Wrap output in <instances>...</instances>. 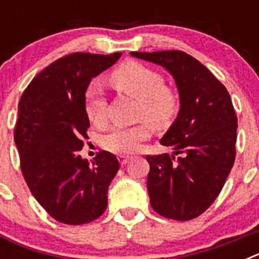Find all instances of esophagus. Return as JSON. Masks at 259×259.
I'll use <instances>...</instances> for the list:
<instances>
[{
	"label": "esophagus",
	"mask_w": 259,
	"mask_h": 259,
	"mask_svg": "<svg viewBox=\"0 0 259 259\" xmlns=\"http://www.w3.org/2000/svg\"><path fill=\"white\" fill-rule=\"evenodd\" d=\"M118 159H119V162H120V164H122V166H125V164L128 163V161L131 159V157H130V155L120 154V155H119V157H118Z\"/></svg>",
	"instance_id": "34e87169"
}]
</instances>
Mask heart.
<instances>
[{"label":"heart","instance_id":"b5f03b06","mask_svg":"<svg viewBox=\"0 0 259 259\" xmlns=\"http://www.w3.org/2000/svg\"><path fill=\"white\" fill-rule=\"evenodd\" d=\"M110 81L122 92L140 101V118H145L155 127H164L179 111V98L174 91L164 87L159 72L137 62L120 66L110 75ZM84 109L93 124L101 125L106 119V97L101 87L92 84L85 91ZM149 136L146 123L132 127H115L102 139L106 150L116 154H131Z\"/></svg>","mask_w":259,"mask_h":259}]
</instances>
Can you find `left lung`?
I'll list each match as a JSON object with an SVG mask.
<instances>
[{"label": "left lung", "instance_id": "1", "mask_svg": "<svg viewBox=\"0 0 259 259\" xmlns=\"http://www.w3.org/2000/svg\"><path fill=\"white\" fill-rule=\"evenodd\" d=\"M131 56L166 68L180 97L179 114L161 139L174 154L146 155L150 205L164 218H197L218 197L235 163L237 116L230 93L184 52H131Z\"/></svg>", "mask_w": 259, "mask_h": 259}]
</instances>
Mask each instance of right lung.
Here are the masks:
<instances>
[{
	"label": "right lung",
	"instance_id": "1",
	"mask_svg": "<svg viewBox=\"0 0 259 259\" xmlns=\"http://www.w3.org/2000/svg\"><path fill=\"white\" fill-rule=\"evenodd\" d=\"M120 56L62 57L38 72L20 97L14 140L22 174L33 197L61 223H89L106 210L107 189L119 162L106 150L97 153L92 163L80 157L89 128L84 96L91 80Z\"/></svg>",
	"mask_w": 259,
	"mask_h": 259
}]
</instances>
